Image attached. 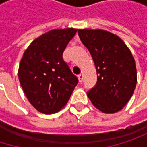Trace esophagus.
Returning <instances> with one entry per match:
<instances>
[{"label":"esophagus","mask_w":147,"mask_h":147,"mask_svg":"<svg viewBox=\"0 0 147 147\" xmlns=\"http://www.w3.org/2000/svg\"><path fill=\"white\" fill-rule=\"evenodd\" d=\"M78 79H79L80 82H82V79H83V75H82V73H81L80 75H78Z\"/></svg>","instance_id":"esophagus-1"}]
</instances>
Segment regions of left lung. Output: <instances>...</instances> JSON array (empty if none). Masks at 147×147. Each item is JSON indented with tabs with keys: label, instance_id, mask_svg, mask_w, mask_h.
<instances>
[{
	"label": "left lung",
	"instance_id": "8db88e82",
	"mask_svg": "<svg viewBox=\"0 0 147 147\" xmlns=\"http://www.w3.org/2000/svg\"><path fill=\"white\" fill-rule=\"evenodd\" d=\"M82 42L90 52L97 82L87 94L104 113L121 111L129 101L137 83L135 61L123 41L103 30H78Z\"/></svg>",
	"mask_w": 147,
	"mask_h": 147
}]
</instances>
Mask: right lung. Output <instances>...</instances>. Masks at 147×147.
<instances>
[{
    "mask_svg": "<svg viewBox=\"0 0 147 147\" xmlns=\"http://www.w3.org/2000/svg\"><path fill=\"white\" fill-rule=\"evenodd\" d=\"M77 30H52L24 51L18 68V79L25 96L40 112L52 114L68 102L78 82L63 59V52Z\"/></svg>",
    "mask_w": 147,
    "mask_h": 147,
    "instance_id": "add662e5",
    "label": "right lung"
}]
</instances>
